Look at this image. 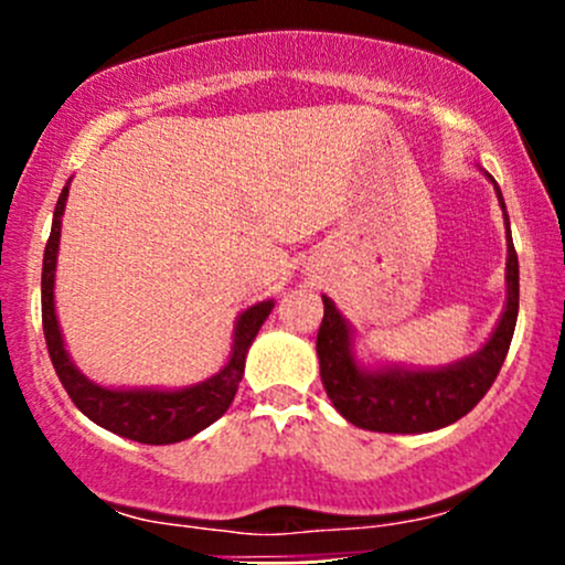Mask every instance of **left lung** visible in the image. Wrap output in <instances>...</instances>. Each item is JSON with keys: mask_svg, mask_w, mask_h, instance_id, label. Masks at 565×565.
I'll return each mask as SVG.
<instances>
[{"mask_svg": "<svg viewBox=\"0 0 565 565\" xmlns=\"http://www.w3.org/2000/svg\"><path fill=\"white\" fill-rule=\"evenodd\" d=\"M498 202L505 218V306L494 324L487 344L457 363L435 369L413 366H366L355 355V330L341 317L333 300L322 295L324 317L317 333L319 377H322L333 407L369 431H391V435H420L454 424L470 413L483 393L492 388L511 339H514L516 315H520V262H516L514 241L509 232L503 193L492 174Z\"/></svg>", "mask_w": 565, "mask_h": 565, "instance_id": "1", "label": "left lung"}]
</instances>
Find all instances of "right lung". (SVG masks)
<instances>
[{
	"instance_id": "right-lung-1",
	"label": "right lung",
	"mask_w": 565,
	"mask_h": 565,
	"mask_svg": "<svg viewBox=\"0 0 565 565\" xmlns=\"http://www.w3.org/2000/svg\"><path fill=\"white\" fill-rule=\"evenodd\" d=\"M67 185L62 188L60 199H56L51 235L43 254V281H40V287H43V333L45 344H49L51 363L56 369V377L65 385L73 404L89 420L114 431V435L128 437V440L136 443H147V446H172V443L188 440V437L199 435L210 424H215L230 409L237 385L243 380V369H246L248 347L254 344L256 333H259V328L270 317L276 303L262 300V303L248 306L246 311H241V317L235 319V333H232L230 361L221 366V372H215L204 383L185 385V388H106V385L93 383L71 361V352L65 350V339H62L54 306L56 254H60Z\"/></svg>"
}]
</instances>
